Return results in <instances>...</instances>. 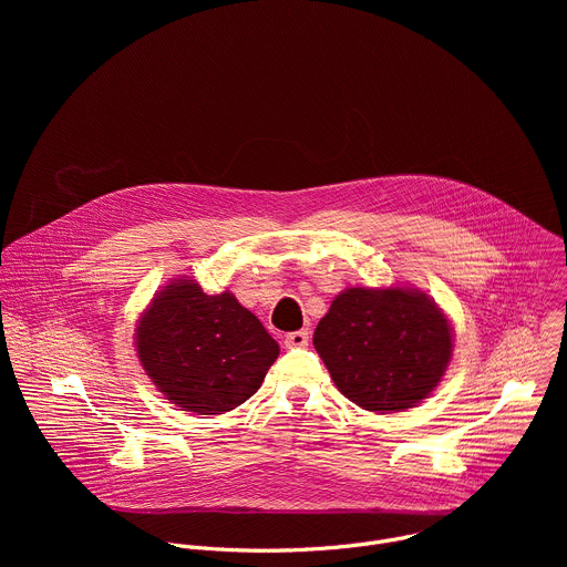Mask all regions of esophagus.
<instances>
[{"label":"esophagus","instance_id":"1","mask_svg":"<svg viewBox=\"0 0 567 567\" xmlns=\"http://www.w3.org/2000/svg\"><path fill=\"white\" fill-rule=\"evenodd\" d=\"M285 346L287 348H307L309 346V332L307 330H298V332L287 334Z\"/></svg>","mask_w":567,"mask_h":567}]
</instances>
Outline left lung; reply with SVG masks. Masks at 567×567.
<instances>
[{
    "instance_id": "obj_1",
    "label": "left lung",
    "mask_w": 567,
    "mask_h": 567,
    "mask_svg": "<svg viewBox=\"0 0 567 567\" xmlns=\"http://www.w3.org/2000/svg\"><path fill=\"white\" fill-rule=\"evenodd\" d=\"M313 348L357 406L399 413L440 383L453 334L446 316L422 291L352 287L320 318Z\"/></svg>"
}]
</instances>
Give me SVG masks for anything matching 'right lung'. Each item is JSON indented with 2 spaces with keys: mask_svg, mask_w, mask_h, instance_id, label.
<instances>
[{
  "mask_svg": "<svg viewBox=\"0 0 567 567\" xmlns=\"http://www.w3.org/2000/svg\"><path fill=\"white\" fill-rule=\"evenodd\" d=\"M138 359L179 409L221 415L258 392L280 348L233 293L177 280L154 296L136 330Z\"/></svg>",
  "mask_w": 567,
  "mask_h": 567,
  "instance_id": "obj_1",
  "label": "right lung"
}]
</instances>
